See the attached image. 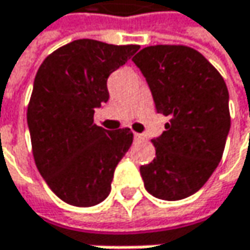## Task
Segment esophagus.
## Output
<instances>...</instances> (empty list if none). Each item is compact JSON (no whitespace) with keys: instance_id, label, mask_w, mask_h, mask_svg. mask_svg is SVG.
Segmentation results:
<instances>
[{"instance_id":"obj_1","label":"esophagus","mask_w":250,"mask_h":250,"mask_svg":"<svg viewBox=\"0 0 250 250\" xmlns=\"http://www.w3.org/2000/svg\"><path fill=\"white\" fill-rule=\"evenodd\" d=\"M134 139L139 140V139H143V134H139V133H134Z\"/></svg>"}]
</instances>
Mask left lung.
I'll return each instance as SVG.
<instances>
[{
  "label": "left lung",
  "instance_id": "obj_1",
  "mask_svg": "<svg viewBox=\"0 0 250 250\" xmlns=\"http://www.w3.org/2000/svg\"><path fill=\"white\" fill-rule=\"evenodd\" d=\"M146 78L156 111L169 123L152 143L156 158L140 167L145 188L176 201L195 194L222 161L230 130L229 91L217 69L187 46L158 44L133 59Z\"/></svg>",
  "mask_w": 250,
  "mask_h": 250
}]
</instances>
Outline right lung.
Masks as SVG:
<instances>
[{
    "mask_svg": "<svg viewBox=\"0 0 250 250\" xmlns=\"http://www.w3.org/2000/svg\"><path fill=\"white\" fill-rule=\"evenodd\" d=\"M137 50V44L79 39L49 55L36 74L27 108L34 162L49 188L71 206L104 201L131 146L128 127L105 130L94 123V113L108 101V76Z\"/></svg>",
    "mask_w": 250,
    "mask_h": 250,
    "instance_id": "right-lung-1",
    "label": "right lung"
}]
</instances>
